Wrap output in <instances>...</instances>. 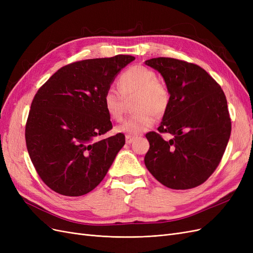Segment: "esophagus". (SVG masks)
<instances>
[{
    "label": "esophagus",
    "instance_id": "1",
    "mask_svg": "<svg viewBox=\"0 0 253 253\" xmlns=\"http://www.w3.org/2000/svg\"><path fill=\"white\" fill-rule=\"evenodd\" d=\"M135 139H136V137H134V136H129V135L126 136V142L128 143V144L132 143Z\"/></svg>",
    "mask_w": 253,
    "mask_h": 253
}]
</instances>
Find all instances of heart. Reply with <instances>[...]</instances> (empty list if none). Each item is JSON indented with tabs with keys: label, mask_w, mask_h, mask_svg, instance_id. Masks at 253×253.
I'll return each mask as SVG.
<instances>
[{
	"label": "heart",
	"mask_w": 253,
	"mask_h": 253,
	"mask_svg": "<svg viewBox=\"0 0 253 253\" xmlns=\"http://www.w3.org/2000/svg\"><path fill=\"white\" fill-rule=\"evenodd\" d=\"M118 86L121 93L108 88L102 97V105L108 116L119 121L124 117L125 98L137 95L135 111H138L126 119L116 127V132L129 136L139 135L147 131L169 109L171 95L164 82L158 80L155 71L143 65H134L120 75Z\"/></svg>",
	"instance_id": "b5f03b06"
}]
</instances>
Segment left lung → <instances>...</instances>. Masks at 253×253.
I'll return each instance as SVG.
<instances>
[{
  "instance_id": "8db88e82",
  "label": "left lung",
  "mask_w": 253,
  "mask_h": 253,
  "mask_svg": "<svg viewBox=\"0 0 253 253\" xmlns=\"http://www.w3.org/2000/svg\"><path fill=\"white\" fill-rule=\"evenodd\" d=\"M145 64L162 74L171 95L158 132L145 135L150 142L145 167L168 188H195L215 171L230 138L226 96L219 84L194 63L159 57ZM163 132L173 138L166 142Z\"/></svg>"
}]
</instances>
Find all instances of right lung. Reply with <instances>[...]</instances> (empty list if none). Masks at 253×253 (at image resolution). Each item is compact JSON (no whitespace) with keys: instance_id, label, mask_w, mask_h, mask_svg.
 Listing matches in <instances>:
<instances>
[{"instance_id":"add662e5","label":"right lung","mask_w":253,"mask_h":253,"mask_svg":"<svg viewBox=\"0 0 253 253\" xmlns=\"http://www.w3.org/2000/svg\"><path fill=\"white\" fill-rule=\"evenodd\" d=\"M135 57L87 59L61 67L37 91L25 126L30 159L48 188L65 196L94 190L126 143L122 133L102 138L113 126L102 97Z\"/></svg>"}]
</instances>
